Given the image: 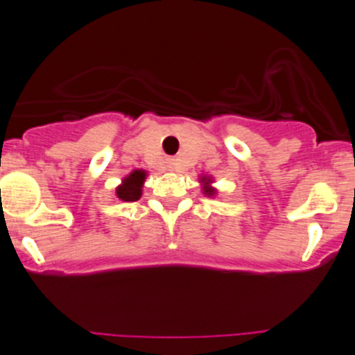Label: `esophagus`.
I'll use <instances>...</instances> for the list:
<instances>
[{
    "label": "esophagus",
    "mask_w": 355,
    "mask_h": 355,
    "mask_svg": "<svg viewBox=\"0 0 355 355\" xmlns=\"http://www.w3.org/2000/svg\"><path fill=\"white\" fill-rule=\"evenodd\" d=\"M166 166H168V170H170V171H175V170H177V161H175V159H168L166 161Z\"/></svg>",
    "instance_id": "esophagus-1"
}]
</instances>
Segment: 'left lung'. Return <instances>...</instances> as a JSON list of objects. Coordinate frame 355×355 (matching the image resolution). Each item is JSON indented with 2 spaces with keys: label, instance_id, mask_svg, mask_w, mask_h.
Here are the masks:
<instances>
[{
  "label": "left lung",
  "instance_id": "8db88e82",
  "mask_svg": "<svg viewBox=\"0 0 355 355\" xmlns=\"http://www.w3.org/2000/svg\"><path fill=\"white\" fill-rule=\"evenodd\" d=\"M199 182H200V187H202V192L207 196V198L216 196V189L213 187V178L207 177V175H202V177L199 178Z\"/></svg>",
  "mask_w": 355,
  "mask_h": 355
}]
</instances>
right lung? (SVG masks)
<instances>
[{"label": "right lung", "mask_w": 355, "mask_h": 355, "mask_svg": "<svg viewBox=\"0 0 355 355\" xmlns=\"http://www.w3.org/2000/svg\"><path fill=\"white\" fill-rule=\"evenodd\" d=\"M146 177H148V171L146 170H139L137 168V170L130 171L116 187V192H114L116 198L123 200V202H132V200L141 199Z\"/></svg>", "instance_id": "add662e5"}]
</instances>
